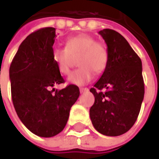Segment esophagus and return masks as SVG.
<instances>
[{"mask_svg": "<svg viewBox=\"0 0 159 159\" xmlns=\"http://www.w3.org/2000/svg\"><path fill=\"white\" fill-rule=\"evenodd\" d=\"M80 93L82 94V93H84V92L89 91V89H88V88H80Z\"/></svg>", "mask_w": 159, "mask_h": 159, "instance_id": "esophagus-1", "label": "esophagus"}]
</instances>
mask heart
Wrapping results in <instances>:
<instances>
[{
    "mask_svg": "<svg viewBox=\"0 0 159 159\" xmlns=\"http://www.w3.org/2000/svg\"><path fill=\"white\" fill-rule=\"evenodd\" d=\"M80 66L68 76V82L83 86L91 81L95 74H100L106 69L109 53L102 43L97 42L94 37L81 34L70 37L66 40V47H57L53 50V60L62 74H67L73 57H78Z\"/></svg>",
    "mask_w": 159,
    "mask_h": 159,
    "instance_id": "obj_1",
    "label": "heart"
}]
</instances>
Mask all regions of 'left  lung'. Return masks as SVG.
<instances>
[{
  "mask_svg": "<svg viewBox=\"0 0 159 159\" xmlns=\"http://www.w3.org/2000/svg\"><path fill=\"white\" fill-rule=\"evenodd\" d=\"M107 45L109 61L99 80L90 89L95 102L89 114L102 134L118 136L128 131L137 119L144 97L142 61L118 32H99Z\"/></svg>",
  "mask_w": 159,
  "mask_h": 159,
  "instance_id": "obj_1",
  "label": "left lung"
}]
</instances>
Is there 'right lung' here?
Segmentation results:
<instances>
[{"instance_id":"add662e5","label":"right lung","mask_w":159,"mask_h":159,"mask_svg":"<svg viewBox=\"0 0 159 159\" xmlns=\"http://www.w3.org/2000/svg\"><path fill=\"white\" fill-rule=\"evenodd\" d=\"M56 36L54 27L28 35L9 67L16 112L27 129L40 137H52L63 131L70 108L80 96L75 85L51 89L64 82L53 60Z\"/></svg>"}]
</instances>
